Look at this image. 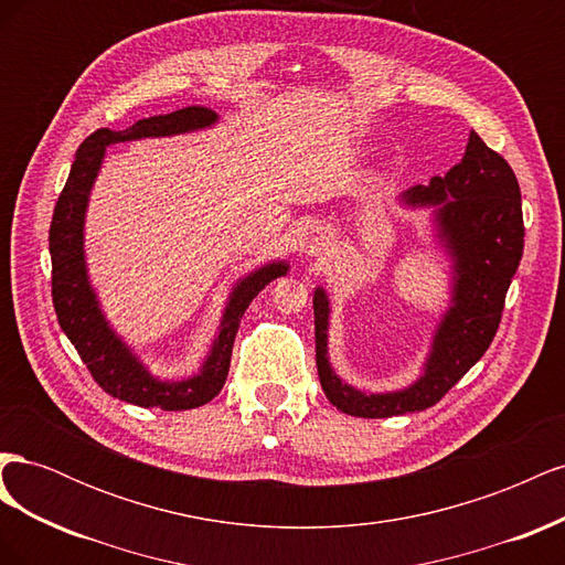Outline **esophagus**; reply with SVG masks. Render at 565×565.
<instances>
[{
  "label": "esophagus",
  "mask_w": 565,
  "mask_h": 565,
  "mask_svg": "<svg viewBox=\"0 0 565 565\" xmlns=\"http://www.w3.org/2000/svg\"><path fill=\"white\" fill-rule=\"evenodd\" d=\"M301 249L311 256L328 254L332 249V233L324 226H313L301 235Z\"/></svg>",
  "instance_id": "34e87169"
}]
</instances>
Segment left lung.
<instances>
[{
	"mask_svg": "<svg viewBox=\"0 0 565 565\" xmlns=\"http://www.w3.org/2000/svg\"><path fill=\"white\" fill-rule=\"evenodd\" d=\"M401 200L407 207H434L438 241L452 259V299L438 322L422 377L403 391L363 393L341 382L330 365V301L322 287L316 289L318 377L328 401L353 417L419 413L446 396L498 334L507 289L523 256L525 228L516 174L476 131L465 158L446 177L407 188Z\"/></svg>",
	"mask_w": 565,
	"mask_h": 565,
	"instance_id": "1",
	"label": "left lung"
}]
</instances>
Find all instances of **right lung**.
Masks as SVG:
<instances>
[{
	"label": "right lung",
	"mask_w": 565,
	"mask_h": 565,
	"mask_svg": "<svg viewBox=\"0 0 565 565\" xmlns=\"http://www.w3.org/2000/svg\"><path fill=\"white\" fill-rule=\"evenodd\" d=\"M214 122V110L188 106L169 115L139 119V122L125 131L96 129L82 141L71 177H67L58 195L54 218H51V297H54L61 330L73 341V347L100 388L110 393L113 398L139 407L191 409L210 403L221 386L226 384L233 341L249 301L270 280L285 276L289 268L285 262L266 264L233 287L207 361H204L195 377L183 382H162L152 377L125 341L110 330L104 311L98 309L96 292L87 278V264H84V212H87L92 185L96 181L100 162H104L106 148L110 143L150 139V136L195 131L212 127Z\"/></svg>",
	"instance_id": "obj_1"
}]
</instances>
